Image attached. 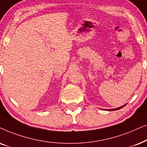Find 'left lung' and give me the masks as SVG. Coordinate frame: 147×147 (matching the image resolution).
<instances>
[{
  "mask_svg": "<svg viewBox=\"0 0 147 147\" xmlns=\"http://www.w3.org/2000/svg\"><path fill=\"white\" fill-rule=\"evenodd\" d=\"M125 106V105H123V106H121V107H118V108H116V109H108L109 111H111V110H118V109H121V108H122L123 107H124Z\"/></svg>",
  "mask_w": 147,
  "mask_h": 147,
  "instance_id": "left-lung-1",
  "label": "left lung"
}]
</instances>
